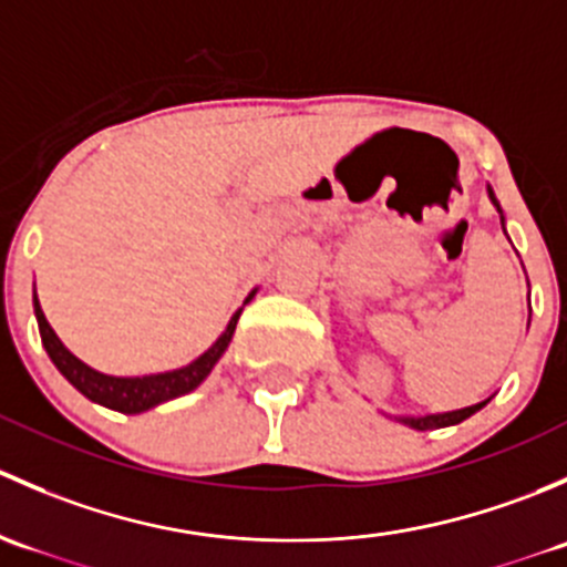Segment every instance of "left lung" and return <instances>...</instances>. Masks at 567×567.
I'll use <instances>...</instances> for the list:
<instances>
[{
    "label": "left lung",
    "mask_w": 567,
    "mask_h": 567,
    "mask_svg": "<svg viewBox=\"0 0 567 567\" xmlns=\"http://www.w3.org/2000/svg\"><path fill=\"white\" fill-rule=\"evenodd\" d=\"M485 192H488V199H491V203H494V208L499 210L502 230H505V210H502V205H499V199H496L494 188L485 186ZM491 398H494V394H491ZM491 398L480 400V403H474V405H466V409L439 411V414H420V416H414V414H386V411H384V414L390 416V420H394V422H403V425L414 427V431H436V427H450V425H458V422H463V420H468V416L477 414V411L483 409V405H488Z\"/></svg>",
    "instance_id": "8db88e82"
}]
</instances>
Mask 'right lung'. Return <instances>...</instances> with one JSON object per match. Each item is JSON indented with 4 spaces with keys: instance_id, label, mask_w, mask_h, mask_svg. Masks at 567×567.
<instances>
[{
    "instance_id": "1",
    "label": "right lung",
    "mask_w": 567,
    "mask_h": 567,
    "mask_svg": "<svg viewBox=\"0 0 567 567\" xmlns=\"http://www.w3.org/2000/svg\"><path fill=\"white\" fill-rule=\"evenodd\" d=\"M257 288L244 299V307L255 299ZM32 307H35V318H38V329H40V340H43L45 353L54 362V368L76 386L79 392L84 394L93 403L106 405V409L120 411V414H142V411H151L156 405L167 403V400L181 398V394H188L197 390L205 379L210 375V370L216 368L221 357H225L227 346H230L233 334H236L238 318H241L244 307H238L233 312V318L227 320L225 331L216 337L214 346L208 348L205 353H199L194 362L183 364V368L175 370H164V373H151V375H109L101 373V370L90 368L84 364L82 359L73 357L71 351L65 348V342L56 337V331L51 329L49 320H45L43 310H40L38 293L32 290Z\"/></svg>"
}]
</instances>
